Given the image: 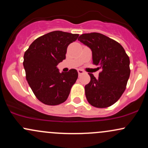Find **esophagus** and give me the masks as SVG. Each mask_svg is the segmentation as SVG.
<instances>
[{"label": "esophagus", "mask_w": 148, "mask_h": 148, "mask_svg": "<svg viewBox=\"0 0 148 148\" xmlns=\"http://www.w3.org/2000/svg\"><path fill=\"white\" fill-rule=\"evenodd\" d=\"M77 71H78V73H79V75H81V74H84V71L82 70V69H79Z\"/></svg>", "instance_id": "obj_1"}]
</instances>
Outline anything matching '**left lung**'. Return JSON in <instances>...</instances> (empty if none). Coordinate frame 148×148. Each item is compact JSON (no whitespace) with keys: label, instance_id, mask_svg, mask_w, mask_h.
<instances>
[{"label":"left lung","instance_id":"1","mask_svg":"<svg viewBox=\"0 0 148 148\" xmlns=\"http://www.w3.org/2000/svg\"><path fill=\"white\" fill-rule=\"evenodd\" d=\"M78 40L91 49L93 64L101 69L97 79L89 74L90 81L85 86L88 101L97 108L114 104L126 89L130 58L118 42L103 34H82Z\"/></svg>","mask_w":148,"mask_h":148}]
</instances>
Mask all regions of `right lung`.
Masks as SVG:
<instances>
[{
	"label": "right lung",
	"mask_w": 148,
	"mask_h": 148,
	"mask_svg": "<svg viewBox=\"0 0 148 148\" xmlns=\"http://www.w3.org/2000/svg\"><path fill=\"white\" fill-rule=\"evenodd\" d=\"M79 34L53 31L38 37L30 45L23 56L26 79L36 97L45 104L63 103L78 78L72 69L60 72L57 65L65 59L67 47Z\"/></svg>",
	"instance_id": "1"
}]
</instances>
